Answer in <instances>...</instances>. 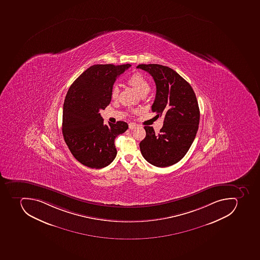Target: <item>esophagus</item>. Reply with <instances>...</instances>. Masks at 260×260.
<instances>
[{
    "label": "esophagus",
    "instance_id": "34e87169",
    "mask_svg": "<svg viewBox=\"0 0 260 260\" xmlns=\"http://www.w3.org/2000/svg\"><path fill=\"white\" fill-rule=\"evenodd\" d=\"M137 126V125L135 123L131 122L129 124V129H135V127Z\"/></svg>",
    "mask_w": 260,
    "mask_h": 260
}]
</instances>
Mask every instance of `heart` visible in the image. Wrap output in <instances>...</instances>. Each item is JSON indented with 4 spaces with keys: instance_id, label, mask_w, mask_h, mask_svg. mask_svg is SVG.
<instances>
[{
    "instance_id": "heart-1",
    "label": "heart",
    "mask_w": 260,
    "mask_h": 260,
    "mask_svg": "<svg viewBox=\"0 0 260 260\" xmlns=\"http://www.w3.org/2000/svg\"><path fill=\"white\" fill-rule=\"evenodd\" d=\"M128 84L131 85L132 87L135 88L141 95H146L150 90V83L147 77L143 75L140 73H135L128 79ZM119 87L115 85L112 86L111 90V97L112 100H116L119 96Z\"/></svg>"
}]
</instances>
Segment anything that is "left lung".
<instances>
[{
  "mask_svg": "<svg viewBox=\"0 0 260 260\" xmlns=\"http://www.w3.org/2000/svg\"><path fill=\"white\" fill-rule=\"evenodd\" d=\"M137 69L153 77L156 93L152 111L156 117L164 116L158 135L152 126H144L146 137L139 144L140 151L150 164L170 167L186 155L194 141L200 121L198 100L190 84L171 68L139 64Z\"/></svg>",
  "mask_w": 260,
  "mask_h": 260,
  "instance_id": "8db88e82",
  "label": "left lung"
}]
</instances>
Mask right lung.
<instances>
[{
	"label": "right lung",
	"mask_w": 260,
	"mask_h": 260,
	"mask_svg": "<svg viewBox=\"0 0 260 260\" xmlns=\"http://www.w3.org/2000/svg\"><path fill=\"white\" fill-rule=\"evenodd\" d=\"M131 64H96L71 85L62 111V135L73 156L89 168L101 169L116 156L115 139L128 125L117 121L104 125L100 110L110 104L115 81Z\"/></svg>",
	"instance_id": "right-lung-1"
}]
</instances>
